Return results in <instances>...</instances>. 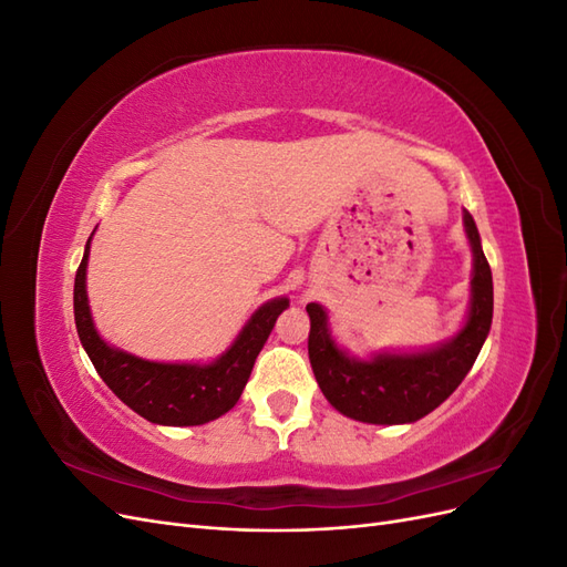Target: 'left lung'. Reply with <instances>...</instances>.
<instances>
[{"mask_svg": "<svg viewBox=\"0 0 567 567\" xmlns=\"http://www.w3.org/2000/svg\"><path fill=\"white\" fill-rule=\"evenodd\" d=\"M473 248V298L461 333L444 346L419 354H379L371 362L350 359L336 348L326 326V312L317 302L307 305L310 315V364L315 379L340 414L364 423H411L431 414L466 379L492 326V269L480 246V234L471 213H463Z\"/></svg>", "mask_w": 567, "mask_h": 567, "instance_id": "8db88e82", "label": "left lung"}]
</instances>
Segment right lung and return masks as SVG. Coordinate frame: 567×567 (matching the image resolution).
Listing matches in <instances>:
<instances>
[{
    "mask_svg": "<svg viewBox=\"0 0 567 567\" xmlns=\"http://www.w3.org/2000/svg\"><path fill=\"white\" fill-rule=\"evenodd\" d=\"M87 257L90 241L75 274V326L82 348L87 350L96 373L136 414L161 425H200L238 402L250 379L257 354L267 342L288 298H277L257 310L234 346L208 367L146 362L123 350H113L99 338L87 305Z\"/></svg>",
    "mask_w": 567,
    "mask_h": 567,
    "instance_id": "1",
    "label": "right lung"
}]
</instances>
